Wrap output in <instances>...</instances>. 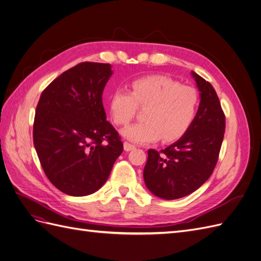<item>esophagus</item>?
Segmentation results:
<instances>
[{
    "label": "esophagus",
    "instance_id": "obj_1",
    "mask_svg": "<svg viewBox=\"0 0 261 261\" xmlns=\"http://www.w3.org/2000/svg\"><path fill=\"white\" fill-rule=\"evenodd\" d=\"M135 148H136L135 145H132V144L127 143V141H125V143H124V150H125V151H130V150H134Z\"/></svg>",
    "mask_w": 261,
    "mask_h": 261
}]
</instances>
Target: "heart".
Returning a JSON list of instances; mask_svg holds the SVG:
<instances>
[{
    "instance_id": "1",
    "label": "heart",
    "mask_w": 261,
    "mask_h": 261,
    "mask_svg": "<svg viewBox=\"0 0 261 261\" xmlns=\"http://www.w3.org/2000/svg\"><path fill=\"white\" fill-rule=\"evenodd\" d=\"M200 97L193 86L161 75L136 78L130 91L116 88L109 100L110 113L118 126L127 125L136 115L137 108H146L143 120L125 128L122 134L135 143H153L162 137L172 143L183 137L198 112Z\"/></svg>"
}]
</instances>
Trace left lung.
Returning a JSON list of instances; mask_svg holds the SVG:
<instances>
[{
	"label": "left lung",
	"mask_w": 261,
	"mask_h": 261,
	"mask_svg": "<svg viewBox=\"0 0 261 261\" xmlns=\"http://www.w3.org/2000/svg\"><path fill=\"white\" fill-rule=\"evenodd\" d=\"M200 105L191 128L176 143L148 150L144 169L147 188L163 199H178L198 189L215 170L225 130V115L209 82L192 72Z\"/></svg>",
	"instance_id": "left-lung-1"
}]
</instances>
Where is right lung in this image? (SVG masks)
I'll use <instances>...</instances> for the list:
<instances>
[{
  "mask_svg": "<svg viewBox=\"0 0 261 261\" xmlns=\"http://www.w3.org/2000/svg\"><path fill=\"white\" fill-rule=\"evenodd\" d=\"M111 75L108 63L83 62L55 78L39 99L34 145L46 177L67 195L97 192L123 152L102 103Z\"/></svg>",
  "mask_w": 261,
  "mask_h": 261,
  "instance_id": "obj_1",
  "label": "right lung"
}]
</instances>
